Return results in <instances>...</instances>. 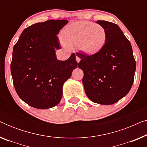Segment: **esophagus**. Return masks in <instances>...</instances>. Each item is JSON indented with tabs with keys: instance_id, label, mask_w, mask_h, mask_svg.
<instances>
[{
	"instance_id": "obj_1",
	"label": "esophagus",
	"mask_w": 147,
	"mask_h": 147,
	"mask_svg": "<svg viewBox=\"0 0 147 147\" xmlns=\"http://www.w3.org/2000/svg\"><path fill=\"white\" fill-rule=\"evenodd\" d=\"M76 61H77L78 63H79V62L80 61V58L79 56L76 55Z\"/></svg>"
}]
</instances>
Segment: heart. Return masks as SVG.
Masks as SVG:
<instances>
[{"label":"heart","mask_w":147,"mask_h":147,"mask_svg":"<svg viewBox=\"0 0 147 147\" xmlns=\"http://www.w3.org/2000/svg\"><path fill=\"white\" fill-rule=\"evenodd\" d=\"M62 41L87 55H94L104 47L106 41V31L99 24L89 21H78L67 25L61 33Z\"/></svg>","instance_id":"obj_1"}]
</instances>
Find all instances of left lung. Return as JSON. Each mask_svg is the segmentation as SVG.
I'll use <instances>...</instances> for the list:
<instances>
[{
    "instance_id": "obj_1",
    "label": "left lung",
    "mask_w": 147,
    "mask_h": 147,
    "mask_svg": "<svg viewBox=\"0 0 147 147\" xmlns=\"http://www.w3.org/2000/svg\"><path fill=\"white\" fill-rule=\"evenodd\" d=\"M106 31V41L98 53H76L83 70L82 79L88 98L95 103L110 105L124 97L134 82L136 61L131 44L115 23L98 21Z\"/></svg>"
}]
</instances>
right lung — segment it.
Segmentation results:
<instances>
[{"mask_svg": "<svg viewBox=\"0 0 147 147\" xmlns=\"http://www.w3.org/2000/svg\"><path fill=\"white\" fill-rule=\"evenodd\" d=\"M67 20H48L22 32L13 47L11 71L19 98L32 107L48 109L60 102L64 82L78 67L76 55L57 60L61 49L57 35Z\"/></svg>", "mask_w": 147, "mask_h": 147, "instance_id": "obj_1", "label": "right lung"}]
</instances>
